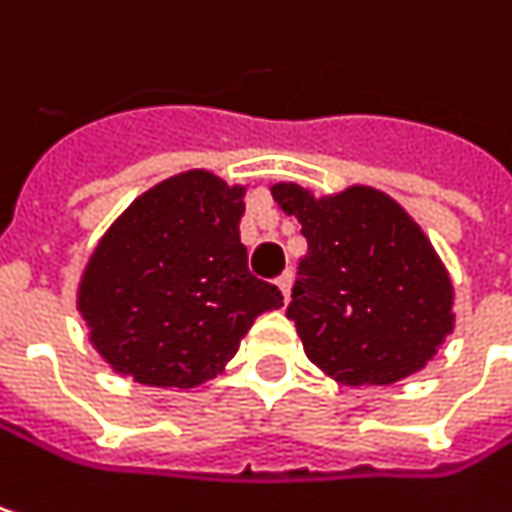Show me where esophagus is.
Instances as JSON below:
<instances>
[{
    "instance_id": "34e87169",
    "label": "esophagus",
    "mask_w": 512,
    "mask_h": 512,
    "mask_svg": "<svg viewBox=\"0 0 512 512\" xmlns=\"http://www.w3.org/2000/svg\"><path fill=\"white\" fill-rule=\"evenodd\" d=\"M291 279H294L291 271H285L282 276H276V285H279V291H282V303H288V297H291Z\"/></svg>"
}]
</instances>
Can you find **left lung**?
Segmentation results:
<instances>
[{
  "label": "left lung",
  "mask_w": 512,
  "mask_h": 512,
  "mask_svg": "<svg viewBox=\"0 0 512 512\" xmlns=\"http://www.w3.org/2000/svg\"><path fill=\"white\" fill-rule=\"evenodd\" d=\"M271 195L309 241L285 311L309 361L349 387L422 370L455 326V294L414 218L367 186L314 198L279 183Z\"/></svg>",
  "instance_id": "obj_1"
}]
</instances>
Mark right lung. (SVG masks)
<instances>
[{"label":"right lung","mask_w":512,"mask_h":512,"mask_svg":"<svg viewBox=\"0 0 512 512\" xmlns=\"http://www.w3.org/2000/svg\"><path fill=\"white\" fill-rule=\"evenodd\" d=\"M244 189L186 171L148 189L107 230L78 288L92 347L133 382L212 379L282 291L247 268Z\"/></svg>","instance_id":"add662e5"}]
</instances>
